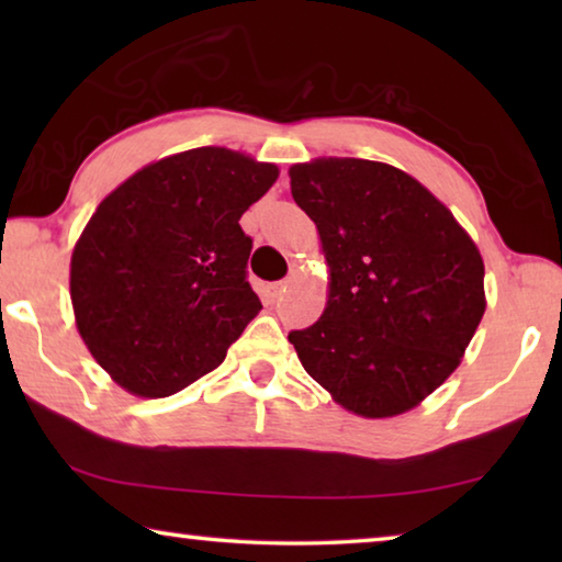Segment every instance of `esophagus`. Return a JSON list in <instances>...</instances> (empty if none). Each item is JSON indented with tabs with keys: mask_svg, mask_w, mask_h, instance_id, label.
I'll return each mask as SVG.
<instances>
[{
	"mask_svg": "<svg viewBox=\"0 0 562 562\" xmlns=\"http://www.w3.org/2000/svg\"><path fill=\"white\" fill-rule=\"evenodd\" d=\"M288 290V280H280V282H270L268 288H265V297H268V302H274L280 300V294Z\"/></svg>",
	"mask_w": 562,
	"mask_h": 562,
	"instance_id": "1",
	"label": "esophagus"
}]
</instances>
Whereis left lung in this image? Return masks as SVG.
Wrapping results in <instances>:
<instances>
[{"mask_svg":"<svg viewBox=\"0 0 562 562\" xmlns=\"http://www.w3.org/2000/svg\"><path fill=\"white\" fill-rule=\"evenodd\" d=\"M315 221L329 300L292 329L304 372L359 416L404 414L446 382L486 312L479 247L418 180L361 158L290 168Z\"/></svg>","mask_w":562,"mask_h":562,"instance_id":"obj_1","label":"left lung"}]
</instances>
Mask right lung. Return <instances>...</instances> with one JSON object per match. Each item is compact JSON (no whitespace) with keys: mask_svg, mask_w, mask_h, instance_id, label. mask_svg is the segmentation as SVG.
Segmentation results:
<instances>
[{"mask_svg":"<svg viewBox=\"0 0 562 562\" xmlns=\"http://www.w3.org/2000/svg\"><path fill=\"white\" fill-rule=\"evenodd\" d=\"M278 168L193 148L131 176L91 215L71 255L76 327L138 396H170L213 372L262 302L247 282L240 217Z\"/></svg>","mask_w":562,"mask_h":562,"instance_id":"obj_1","label":"right lung"}]
</instances>
